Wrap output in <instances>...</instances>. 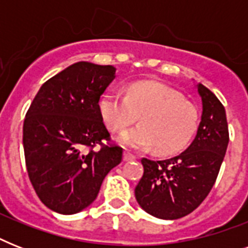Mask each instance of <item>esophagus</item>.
Wrapping results in <instances>:
<instances>
[{"mask_svg":"<svg viewBox=\"0 0 248 248\" xmlns=\"http://www.w3.org/2000/svg\"><path fill=\"white\" fill-rule=\"evenodd\" d=\"M136 158L135 155H132V153H130V152H124V161H134V159Z\"/></svg>","mask_w":248,"mask_h":248,"instance_id":"esophagus-1","label":"esophagus"}]
</instances>
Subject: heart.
I'll return each instance as SVG.
<instances>
[{
	"label": "heart",
	"mask_w": 248,
	"mask_h": 248,
	"mask_svg": "<svg viewBox=\"0 0 248 248\" xmlns=\"http://www.w3.org/2000/svg\"><path fill=\"white\" fill-rule=\"evenodd\" d=\"M100 114L113 132L141 124L121 135V143L132 149L155 147L161 155L183 151L198 127V110L175 90L162 83L138 82L126 95L107 93L100 100Z\"/></svg>",
	"instance_id": "obj_1"
}]
</instances>
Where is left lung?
<instances>
[{
	"instance_id": "1",
	"label": "left lung",
	"mask_w": 248,
	"mask_h": 248,
	"mask_svg": "<svg viewBox=\"0 0 248 248\" xmlns=\"http://www.w3.org/2000/svg\"><path fill=\"white\" fill-rule=\"evenodd\" d=\"M202 116L188 149L163 161L141 158L143 177L135 197L143 210L159 219L175 220L193 212L215 184L229 143L227 114L215 93L197 85Z\"/></svg>"
}]
</instances>
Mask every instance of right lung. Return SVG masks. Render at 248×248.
<instances>
[{
  "label": "right lung",
  "mask_w": 248,
  "mask_h": 248,
  "mask_svg": "<svg viewBox=\"0 0 248 248\" xmlns=\"http://www.w3.org/2000/svg\"><path fill=\"white\" fill-rule=\"evenodd\" d=\"M112 65L79 62L41 86L23 126L25 166L41 202L64 215L91 204L124 149L110 140L100 96L113 79Z\"/></svg>",
  "instance_id": "1"
}]
</instances>
